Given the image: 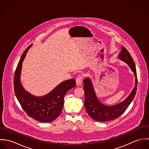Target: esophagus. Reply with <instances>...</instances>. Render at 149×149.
Segmentation results:
<instances>
[{
	"label": "esophagus",
	"instance_id": "1",
	"mask_svg": "<svg viewBox=\"0 0 149 149\" xmlns=\"http://www.w3.org/2000/svg\"><path fill=\"white\" fill-rule=\"evenodd\" d=\"M82 83H83V77L81 76H78L76 80V85L77 86H80L82 84Z\"/></svg>",
	"mask_w": 149,
	"mask_h": 149
}]
</instances>
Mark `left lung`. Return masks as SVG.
I'll list each match as a JSON object with an SVG mask.
<instances>
[{
	"label": "left lung",
	"mask_w": 149,
	"mask_h": 149,
	"mask_svg": "<svg viewBox=\"0 0 149 149\" xmlns=\"http://www.w3.org/2000/svg\"><path fill=\"white\" fill-rule=\"evenodd\" d=\"M118 58L127 64L133 72L135 76V86L127 96L123 102L114 105L108 106L102 103L98 99L93 84L89 77L84 79L83 88L85 93L84 106L88 114L96 121L105 122L118 118L126 110L133 100L136 92L138 80L136 68L134 62L127 50L123 46L121 47V52Z\"/></svg>",
	"instance_id": "left-lung-1"
}]
</instances>
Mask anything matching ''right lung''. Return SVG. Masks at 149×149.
<instances>
[{
    "mask_svg": "<svg viewBox=\"0 0 149 149\" xmlns=\"http://www.w3.org/2000/svg\"><path fill=\"white\" fill-rule=\"evenodd\" d=\"M30 45L23 52L17 65L14 79L15 96L26 113L31 118L38 121L47 123L54 120L61 114L66 93L76 85L74 79L61 82L51 92L42 96H36L26 91L21 81L22 63Z\"/></svg>",
    "mask_w": 149,
    "mask_h": 149,
    "instance_id": "add662e5",
    "label": "right lung"
}]
</instances>
